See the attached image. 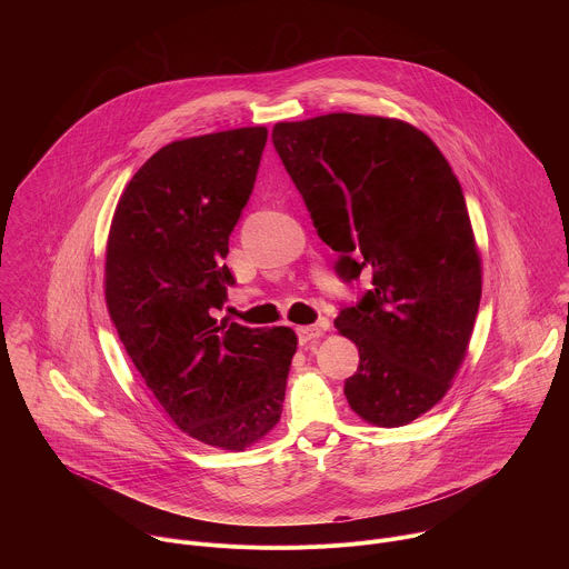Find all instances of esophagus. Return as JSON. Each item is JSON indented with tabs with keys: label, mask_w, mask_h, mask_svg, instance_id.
Segmentation results:
<instances>
[{
	"label": "esophagus",
	"mask_w": 569,
	"mask_h": 569,
	"mask_svg": "<svg viewBox=\"0 0 569 569\" xmlns=\"http://www.w3.org/2000/svg\"><path fill=\"white\" fill-rule=\"evenodd\" d=\"M328 321H321V323H317V326H301V328H297V337H299V343L301 346H308V343H315L317 339H321L323 337V332L328 330Z\"/></svg>",
	"instance_id": "esophagus-1"
}]
</instances>
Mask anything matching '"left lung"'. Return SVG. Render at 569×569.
<instances>
[{
    "mask_svg": "<svg viewBox=\"0 0 569 569\" xmlns=\"http://www.w3.org/2000/svg\"><path fill=\"white\" fill-rule=\"evenodd\" d=\"M272 143L319 237L372 290L335 326L359 348L350 408L399 428L450 390L481 301V254L466 197L437 143L408 121L330 112L279 121Z\"/></svg>",
    "mask_w": 569,
    "mask_h": 569,
    "instance_id": "1",
    "label": "left lung"
}]
</instances>
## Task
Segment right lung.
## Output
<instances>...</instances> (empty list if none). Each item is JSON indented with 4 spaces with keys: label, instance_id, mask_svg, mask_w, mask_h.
Instances as JSON below:
<instances>
[{
    "label": "right lung",
    "instance_id": "obj_1",
    "mask_svg": "<svg viewBox=\"0 0 569 569\" xmlns=\"http://www.w3.org/2000/svg\"><path fill=\"white\" fill-rule=\"evenodd\" d=\"M266 126L172 141L128 181L106 243V306L146 386L188 437L230 452L281 417L297 335L217 323L228 237L254 188Z\"/></svg>",
    "mask_w": 569,
    "mask_h": 569
}]
</instances>
